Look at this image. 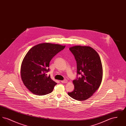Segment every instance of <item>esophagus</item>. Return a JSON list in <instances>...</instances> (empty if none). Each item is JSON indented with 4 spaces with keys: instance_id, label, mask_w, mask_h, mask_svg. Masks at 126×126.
<instances>
[{
    "instance_id": "34e87169",
    "label": "esophagus",
    "mask_w": 126,
    "mask_h": 126,
    "mask_svg": "<svg viewBox=\"0 0 126 126\" xmlns=\"http://www.w3.org/2000/svg\"><path fill=\"white\" fill-rule=\"evenodd\" d=\"M61 82L62 83H67L68 82V81L67 80H65L61 81Z\"/></svg>"
}]
</instances>
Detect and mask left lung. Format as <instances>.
I'll list each match as a JSON object with an SVG mask.
<instances>
[{"mask_svg": "<svg viewBox=\"0 0 126 126\" xmlns=\"http://www.w3.org/2000/svg\"><path fill=\"white\" fill-rule=\"evenodd\" d=\"M69 50L77 61V74L80 77L73 80L75 89L68 94L75 100L84 101L92 96L101 84V60L98 53L89 46L77 45L70 47Z\"/></svg>", "mask_w": 126, "mask_h": 126, "instance_id": "1", "label": "left lung"}]
</instances>
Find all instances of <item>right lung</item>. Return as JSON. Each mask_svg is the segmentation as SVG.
<instances>
[{
  "mask_svg": "<svg viewBox=\"0 0 126 126\" xmlns=\"http://www.w3.org/2000/svg\"><path fill=\"white\" fill-rule=\"evenodd\" d=\"M65 46L40 43L28 51L22 62L21 77L24 85L34 94L44 95L52 92L57 83L47 76L50 60Z\"/></svg>",
  "mask_w": 126,
  "mask_h": 126,
  "instance_id": "right-lung-1",
  "label": "right lung"
}]
</instances>
